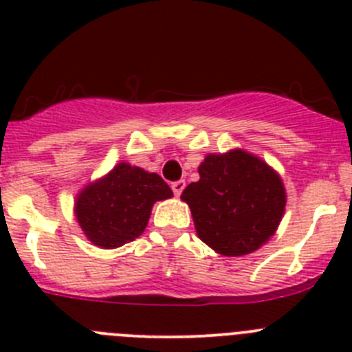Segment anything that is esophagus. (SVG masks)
I'll return each mask as SVG.
<instances>
[{"mask_svg":"<svg viewBox=\"0 0 352 352\" xmlns=\"http://www.w3.org/2000/svg\"><path fill=\"white\" fill-rule=\"evenodd\" d=\"M184 188H186L184 180H177V182H173V184H172L173 195H175V197H180V193L184 191Z\"/></svg>","mask_w":352,"mask_h":352,"instance_id":"esophagus-1","label":"esophagus"}]
</instances>
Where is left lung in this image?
Returning a JSON list of instances; mask_svg holds the SVG:
<instances>
[{"label": "left lung", "mask_w": 352, "mask_h": 352, "mask_svg": "<svg viewBox=\"0 0 352 352\" xmlns=\"http://www.w3.org/2000/svg\"><path fill=\"white\" fill-rule=\"evenodd\" d=\"M200 180L180 198L193 214L197 234L225 256L255 252L271 239L285 210V188L273 168L235 148L209 154L198 166Z\"/></svg>", "instance_id": "obj_1"}]
</instances>
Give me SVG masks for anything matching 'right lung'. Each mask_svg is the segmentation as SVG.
<instances>
[{"label":"right lung","mask_w":352,"mask_h":352,"mask_svg":"<svg viewBox=\"0 0 352 352\" xmlns=\"http://www.w3.org/2000/svg\"><path fill=\"white\" fill-rule=\"evenodd\" d=\"M172 197L170 186L157 173L118 163L78 195L74 214L90 243L113 250L140 237L155 201Z\"/></svg>","instance_id":"add662e5"}]
</instances>
